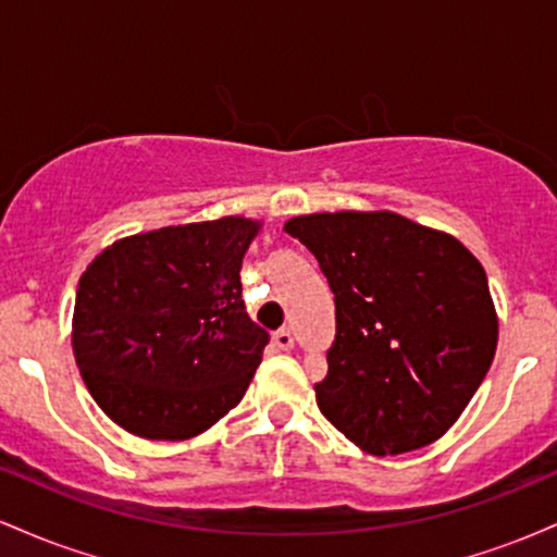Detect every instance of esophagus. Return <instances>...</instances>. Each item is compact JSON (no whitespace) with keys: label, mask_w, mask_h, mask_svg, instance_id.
Listing matches in <instances>:
<instances>
[{"label":"esophagus","mask_w":557,"mask_h":557,"mask_svg":"<svg viewBox=\"0 0 557 557\" xmlns=\"http://www.w3.org/2000/svg\"><path fill=\"white\" fill-rule=\"evenodd\" d=\"M272 341H274V345H277L280 350H290L293 343H296V341H293V332L290 330H277V332H274Z\"/></svg>","instance_id":"esophagus-1"}]
</instances>
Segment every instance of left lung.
I'll list each match as a JSON object with an SVG mask.
<instances>
[{"label":"left lung","mask_w":557,"mask_h":557,"mask_svg":"<svg viewBox=\"0 0 557 557\" xmlns=\"http://www.w3.org/2000/svg\"><path fill=\"white\" fill-rule=\"evenodd\" d=\"M335 293V343L317 406L350 443L398 456L434 443L482 385L497 314L474 253L395 212L293 216Z\"/></svg>","instance_id":"left-lung-1"}]
</instances>
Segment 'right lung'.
I'll return each mask as SVG.
<instances>
[{
	"instance_id": "obj_1",
	"label": "right lung",
	"mask_w": 557,
	"mask_h": 557,
	"mask_svg": "<svg viewBox=\"0 0 557 557\" xmlns=\"http://www.w3.org/2000/svg\"><path fill=\"white\" fill-rule=\"evenodd\" d=\"M259 227L246 216L159 227L88 264L73 354L114 424L146 440H188L238 406L270 343L240 298Z\"/></svg>"
}]
</instances>
